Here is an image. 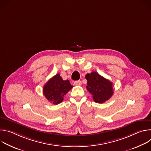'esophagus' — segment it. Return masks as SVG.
<instances>
[{
    "mask_svg": "<svg viewBox=\"0 0 151 151\" xmlns=\"http://www.w3.org/2000/svg\"><path fill=\"white\" fill-rule=\"evenodd\" d=\"M74 85L77 86H80L82 85V82L81 81H76L74 82Z\"/></svg>",
    "mask_w": 151,
    "mask_h": 151,
    "instance_id": "34e87169",
    "label": "esophagus"
}]
</instances>
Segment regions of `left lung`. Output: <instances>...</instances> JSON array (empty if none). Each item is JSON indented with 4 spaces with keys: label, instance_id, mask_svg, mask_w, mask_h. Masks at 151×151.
<instances>
[{
    "label": "left lung",
    "instance_id": "obj_1",
    "mask_svg": "<svg viewBox=\"0 0 151 151\" xmlns=\"http://www.w3.org/2000/svg\"><path fill=\"white\" fill-rule=\"evenodd\" d=\"M87 90L93 95L95 102L103 103L108 100L114 94L113 83L96 72L87 73Z\"/></svg>",
    "mask_w": 151,
    "mask_h": 151
}]
</instances>
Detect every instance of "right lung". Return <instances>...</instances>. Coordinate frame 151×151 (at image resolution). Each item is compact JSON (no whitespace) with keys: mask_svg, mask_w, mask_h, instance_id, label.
Instances as JSON below:
<instances>
[{"mask_svg":"<svg viewBox=\"0 0 151 151\" xmlns=\"http://www.w3.org/2000/svg\"><path fill=\"white\" fill-rule=\"evenodd\" d=\"M72 88L69 80L64 81L60 74H57L44 85L43 94L50 103L58 104L63 101L64 96Z\"/></svg>","mask_w":151,"mask_h":151,"instance_id":"right-lung-1","label":"right lung"}]
</instances>
